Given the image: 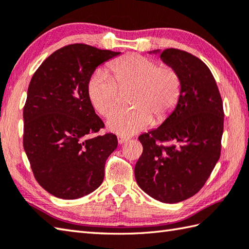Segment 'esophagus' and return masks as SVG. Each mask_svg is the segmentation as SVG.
<instances>
[{"label": "esophagus", "mask_w": 249, "mask_h": 249, "mask_svg": "<svg viewBox=\"0 0 249 249\" xmlns=\"http://www.w3.org/2000/svg\"><path fill=\"white\" fill-rule=\"evenodd\" d=\"M127 140H128V138H126V137H123V136H119L118 137V141H119L120 144L125 143V142H127Z\"/></svg>", "instance_id": "34e87169"}]
</instances>
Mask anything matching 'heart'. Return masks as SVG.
<instances>
[{
    "label": "heart",
    "instance_id": "obj_1",
    "mask_svg": "<svg viewBox=\"0 0 249 249\" xmlns=\"http://www.w3.org/2000/svg\"><path fill=\"white\" fill-rule=\"evenodd\" d=\"M107 71L98 70L89 78L87 92L89 103L107 118L118 105V89L131 87L130 102L134 106L111 115L110 131L127 137L147 127L154 118L161 123L177 108L182 93V80L177 70L158 65L154 60L130 53L110 63Z\"/></svg>",
    "mask_w": 249,
    "mask_h": 249
}]
</instances>
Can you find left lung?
Returning <instances> with one entry per match:
<instances>
[{
  "label": "left lung",
  "mask_w": 249,
  "mask_h": 249,
  "mask_svg": "<svg viewBox=\"0 0 249 249\" xmlns=\"http://www.w3.org/2000/svg\"><path fill=\"white\" fill-rule=\"evenodd\" d=\"M160 59L181 77V98L160 127L139 136L143 152L135 178L152 198L178 203L203 187L219 160L224 108L212 72L197 56L169 48Z\"/></svg>",
  "instance_id": "8db88e82"
}]
</instances>
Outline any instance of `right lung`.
Listing matches in <instances>:
<instances>
[{"label": "right lung", "instance_id": "obj_1", "mask_svg": "<svg viewBox=\"0 0 249 249\" xmlns=\"http://www.w3.org/2000/svg\"><path fill=\"white\" fill-rule=\"evenodd\" d=\"M120 53L68 45L47 57L31 79L23 147L36 181L57 198H81L103 183L118 138L92 136L105 124L89 103L87 84L98 65Z\"/></svg>", "mask_w": 249, "mask_h": 249}]
</instances>
